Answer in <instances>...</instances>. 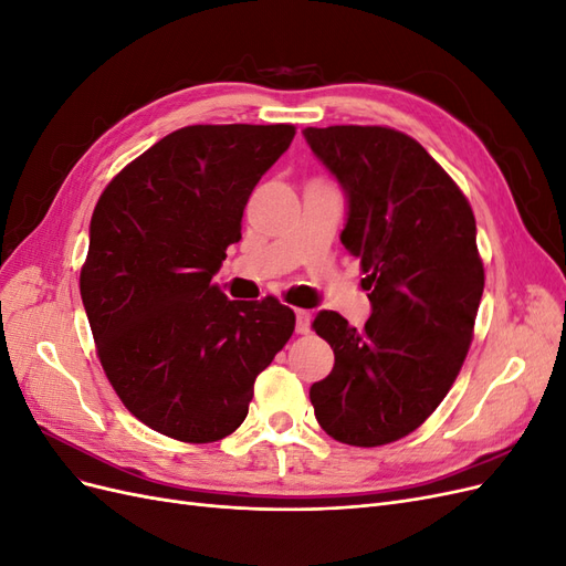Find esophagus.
<instances>
[{"label":"esophagus","instance_id":"34e87169","mask_svg":"<svg viewBox=\"0 0 566 566\" xmlns=\"http://www.w3.org/2000/svg\"><path fill=\"white\" fill-rule=\"evenodd\" d=\"M295 318H297V325H295V331L300 333V335H306L312 331V314L306 312V310H297L295 312Z\"/></svg>","mask_w":566,"mask_h":566}]
</instances>
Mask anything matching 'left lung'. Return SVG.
Masks as SVG:
<instances>
[{
	"mask_svg": "<svg viewBox=\"0 0 566 566\" xmlns=\"http://www.w3.org/2000/svg\"><path fill=\"white\" fill-rule=\"evenodd\" d=\"M304 139L347 196L339 241L361 260L373 314L337 312L312 328L335 352L310 399L349 447H382L434 413L465 361L484 264L468 198L416 139L389 127H306Z\"/></svg>",
	"mask_w": 566,
	"mask_h": 566,
	"instance_id": "obj_1",
	"label": "left lung"
}]
</instances>
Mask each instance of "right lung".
Masks as SVG:
<instances>
[{
  "mask_svg": "<svg viewBox=\"0 0 566 566\" xmlns=\"http://www.w3.org/2000/svg\"><path fill=\"white\" fill-rule=\"evenodd\" d=\"M293 136V125L177 129L96 202L80 273L96 354L129 413L165 437L235 432L256 375L295 331L276 297L231 302L212 283L252 188Z\"/></svg>",
  "mask_w": 566,
  "mask_h": 566,
  "instance_id": "1",
  "label": "right lung"
}]
</instances>
